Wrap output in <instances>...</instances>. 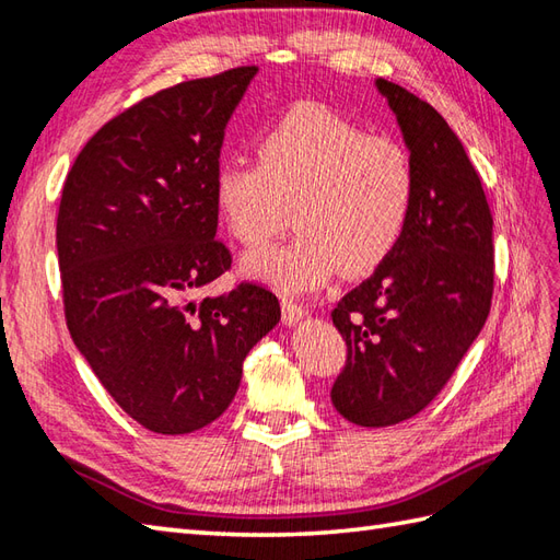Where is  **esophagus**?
Wrapping results in <instances>:
<instances>
[{
    "label": "esophagus",
    "instance_id": "1",
    "mask_svg": "<svg viewBox=\"0 0 560 560\" xmlns=\"http://www.w3.org/2000/svg\"><path fill=\"white\" fill-rule=\"evenodd\" d=\"M281 317H283V323H287V325L301 323V319L305 317V307L301 303L291 301V299H283L281 301Z\"/></svg>",
    "mask_w": 560,
    "mask_h": 560
}]
</instances>
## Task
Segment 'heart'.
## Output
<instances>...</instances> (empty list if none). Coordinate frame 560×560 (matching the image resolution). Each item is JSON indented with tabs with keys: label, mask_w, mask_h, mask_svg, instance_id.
<instances>
[{
	"label": "heart",
	"mask_w": 560,
	"mask_h": 560,
	"mask_svg": "<svg viewBox=\"0 0 560 560\" xmlns=\"http://www.w3.org/2000/svg\"><path fill=\"white\" fill-rule=\"evenodd\" d=\"M259 161L231 156L213 173V199L231 233L257 245L279 229L295 199L301 229L245 255L243 271L273 289L313 291L337 273L359 277L395 253L411 217L416 175L409 151L325 105H295L259 137Z\"/></svg>",
	"instance_id": "heart-1"
}]
</instances>
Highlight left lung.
I'll return each instance as SVG.
<instances>
[{"label": "left lung", "mask_w": 560, "mask_h": 560, "mask_svg": "<svg viewBox=\"0 0 560 560\" xmlns=\"http://www.w3.org/2000/svg\"><path fill=\"white\" fill-rule=\"evenodd\" d=\"M375 86L397 115L416 189L395 253L331 311L347 341L331 404L365 428L407 421L438 397L493 295V217L462 141L433 105L385 79Z\"/></svg>", "instance_id": "left-lung-1"}]
</instances>
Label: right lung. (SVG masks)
<instances>
[{"mask_svg":"<svg viewBox=\"0 0 560 560\" xmlns=\"http://www.w3.org/2000/svg\"><path fill=\"white\" fill-rule=\"evenodd\" d=\"M257 67L183 81L105 122L67 173L57 259L69 335L122 411L153 433L217 421L249 349L277 327V295L237 283L217 241L225 125Z\"/></svg>","mask_w":560,"mask_h":560,"instance_id":"add662e5","label":"right lung"}]
</instances>
